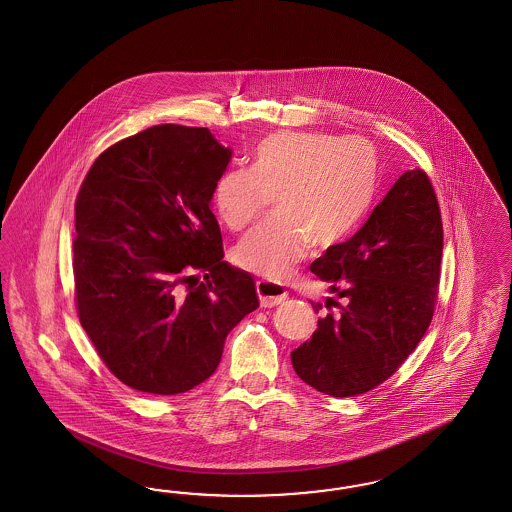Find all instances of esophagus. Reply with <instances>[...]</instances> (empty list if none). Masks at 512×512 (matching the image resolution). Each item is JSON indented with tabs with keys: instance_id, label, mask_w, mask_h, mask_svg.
Instances as JSON below:
<instances>
[{
	"instance_id": "obj_1",
	"label": "esophagus",
	"mask_w": 512,
	"mask_h": 512,
	"mask_svg": "<svg viewBox=\"0 0 512 512\" xmlns=\"http://www.w3.org/2000/svg\"><path fill=\"white\" fill-rule=\"evenodd\" d=\"M257 293H259L263 308H274V306H278L287 298V291L279 283L268 281V279H259L257 281Z\"/></svg>"
}]
</instances>
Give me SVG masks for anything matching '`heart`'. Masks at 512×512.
<instances>
[{
  "mask_svg": "<svg viewBox=\"0 0 512 512\" xmlns=\"http://www.w3.org/2000/svg\"><path fill=\"white\" fill-rule=\"evenodd\" d=\"M379 154L364 137L278 131L253 150L251 169L223 172L214 187L217 216L242 231L274 195L276 216L233 251L236 266L263 278H289L311 244L334 246L355 233L379 189Z\"/></svg>",
  "mask_w": 512,
  "mask_h": 512,
  "instance_id": "b5f03b06",
  "label": "heart"
}]
</instances>
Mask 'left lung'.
<instances>
[{"label": "left lung", "instance_id": "8db88e82", "mask_svg": "<svg viewBox=\"0 0 512 512\" xmlns=\"http://www.w3.org/2000/svg\"><path fill=\"white\" fill-rule=\"evenodd\" d=\"M441 253L434 187L426 172L405 171L357 233L311 263L343 304L326 298L338 310L291 353L296 375L334 398L387 381L432 323Z\"/></svg>", "mask_w": 512, "mask_h": 512}]
</instances>
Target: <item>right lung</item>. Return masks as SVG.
Here are the masks:
<instances>
[{
	"instance_id": "1",
	"label": "right lung",
	"mask_w": 512,
	"mask_h": 512,
	"mask_svg": "<svg viewBox=\"0 0 512 512\" xmlns=\"http://www.w3.org/2000/svg\"><path fill=\"white\" fill-rule=\"evenodd\" d=\"M231 157L206 127L154 125L110 146L82 182L78 317L127 387L172 396L201 385L227 334L259 308L251 274L223 261L212 214Z\"/></svg>"
}]
</instances>
